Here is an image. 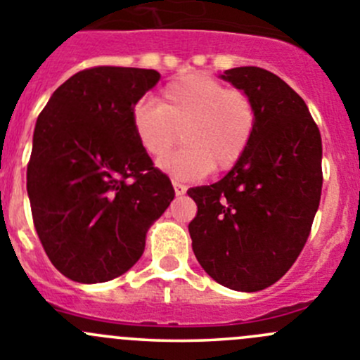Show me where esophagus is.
<instances>
[{"label":"esophagus","mask_w":360,"mask_h":360,"mask_svg":"<svg viewBox=\"0 0 360 360\" xmlns=\"http://www.w3.org/2000/svg\"><path fill=\"white\" fill-rule=\"evenodd\" d=\"M174 190H176V195H184L186 193V184L179 183V181H172Z\"/></svg>","instance_id":"esophagus-1"}]
</instances>
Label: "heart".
I'll use <instances>...</instances> for the list:
<instances>
[{
	"label": "heart",
	"instance_id": "b5f03b06",
	"mask_svg": "<svg viewBox=\"0 0 360 360\" xmlns=\"http://www.w3.org/2000/svg\"><path fill=\"white\" fill-rule=\"evenodd\" d=\"M131 124L142 149L177 179H199L207 172L234 169L250 147L257 127L254 97L227 89L207 74H184L161 89L160 103L142 99L131 110Z\"/></svg>",
	"mask_w": 360,
	"mask_h": 360
}]
</instances>
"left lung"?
I'll list each match as a JSON object with an SVG mask.
<instances>
[{"label":"left lung","instance_id":"1","mask_svg":"<svg viewBox=\"0 0 360 360\" xmlns=\"http://www.w3.org/2000/svg\"><path fill=\"white\" fill-rule=\"evenodd\" d=\"M224 74L256 101V134L224 179L188 190L197 204L188 231L210 277L252 293L286 274L311 234L323 184L321 134L304 99L274 72Z\"/></svg>","mask_w":360,"mask_h":360}]
</instances>
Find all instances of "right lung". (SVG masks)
Returning a JSON list of instances; mask_svg holds the SVG:
<instances>
[{"mask_svg":"<svg viewBox=\"0 0 360 360\" xmlns=\"http://www.w3.org/2000/svg\"><path fill=\"white\" fill-rule=\"evenodd\" d=\"M158 79L154 69L90 67L60 85L37 119L26 172L33 226L70 281L126 274L176 195L131 124L133 106Z\"/></svg>","mask_w":360,"mask_h":360,"instance_id":"obj_1","label":"right lung"}]
</instances>
